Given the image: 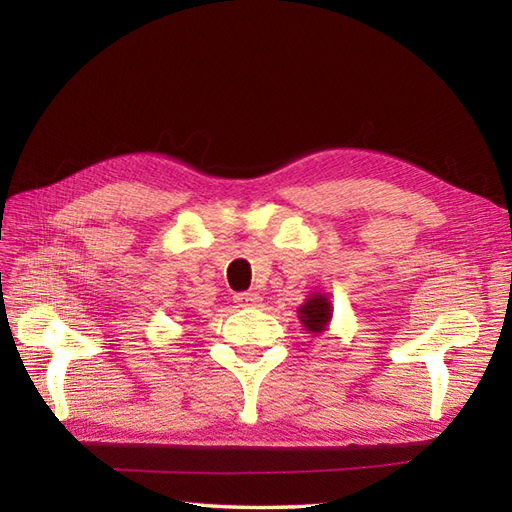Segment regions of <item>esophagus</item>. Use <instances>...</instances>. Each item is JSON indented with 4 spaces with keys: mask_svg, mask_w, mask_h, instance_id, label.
Here are the masks:
<instances>
[{
    "mask_svg": "<svg viewBox=\"0 0 512 512\" xmlns=\"http://www.w3.org/2000/svg\"><path fill=\"white\" fill-rule=\"evenodd\" d=\"M235 301H237L241 307H254V305H258L262 299H260V294H256V292H239V294H235Z\"/></svg>",
    "mask_w": 512,
    "mask_h": 512,
    "instance_id": "obj_1",
    "label": "esophagus"
}]
</instances>
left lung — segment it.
Instances as JSON below:
<instances>
[{
    "label": "left lung",
    "mask_w": 512,
    "mask_h": 512,
    "mask_svg": "<svg viewBox=\"0 0 512 512\" xmlns=\"http://www.w3.org/2000/svg\"><path fill=\"white\" fill-rule=\"evenodd\" d=\"M333 318V307L329 301V294L324 292H312L305 299V303L299 307V320L307 333L320 335L329 331V324Z\"/></svg>",
    "instance_id": "8db88e82"
}]
</instances>
